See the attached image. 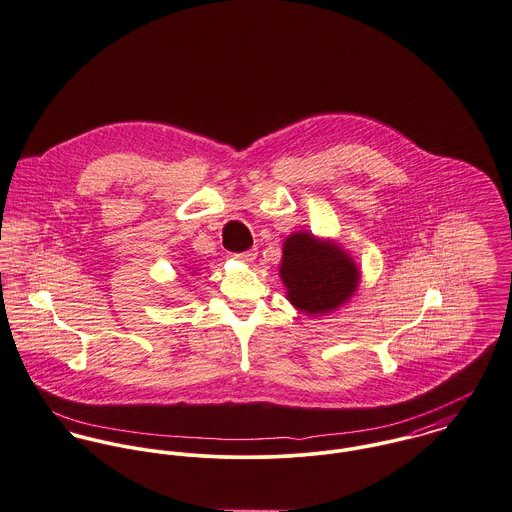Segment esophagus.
Instances as JSON below:
<instances>
[{
    "label": "esophagus",
    "instance_id": "obj_1",
    "mask_svg": "<svg viewBox=\"0 0 512 512\" xmlns=\"http://www.w3.org/2000/svg\"><path fill=\"white\" fill-rule=\"evenodd\" d=\"M256 250L252 248V250H246V252H240V254H236V258L240 260V262H244V264H252L254 260H256Z\"/></svg>",
    "mask_w": 512,
    "mask_h": 512
}]
</instances>
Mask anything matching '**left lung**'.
Masks as SVG:
<instances>
[{"label":"left lung","mask_w":512,"mask_h":512,"mask_svg":"<svg viewBox=\"0 0 512 512\" xmlns=\"http://www.w3.org/2000/svg\"><path fill=\"white\" fill-rule=\"evenodd\" d=\"M279 278L291 305L317 317L336 311L356 293L360 270L334 240L299 231L283 242Z\"/></svg>","instance_id":"left-lung-1"}]
</instances>
